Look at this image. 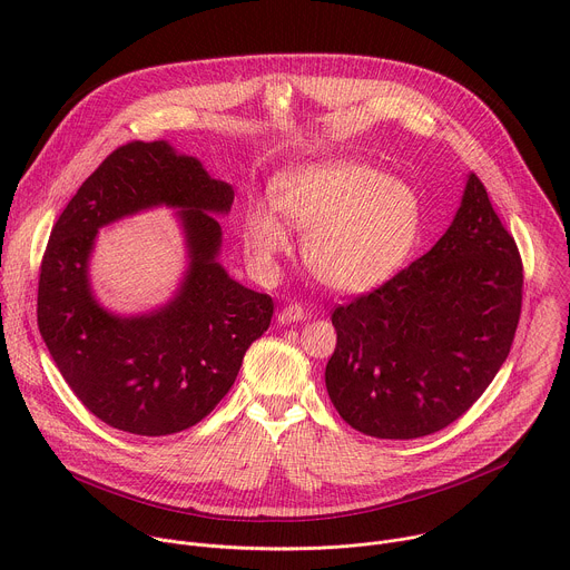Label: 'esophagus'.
<instances>
[{
  "mask_svg": "<svg viewBox=\"0 0 570 570\" xmlns=\"http://www.w3.org/2000/svg\"><path fill=\"white\" fill-rule=\"evenodd\" d=\"M306 317V311L299 304H286L279 313H277V322L279 324H291V322H299Z\"/></svg>",
  "mask_w": 570,
  "mask_h": 570,
  "instance_id": "obj_1",
  "label": "esophagus"
}]
</instances>
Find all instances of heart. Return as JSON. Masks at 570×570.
Returning a JSON list of instances; mask_svg holds the SVG:
<instances>
[{"label": "heart", "instance_id": "1", "mask_svg": "<svg viewBox=\"0 0 570 570\" xmlns=\"http://www.w3.org/2000/svg\"><path fill=\"white\" fill-rule=\"evenodd\" d=\"M271 203L306 232L302 253L308 271L343 293L372 291L392 279L424 234L417 191L350 159L308 161L277 174ZM274 210L248 205L240 225L243 246L264 273L291 248V232Z\"/></svg>", "mask_w": 570, "mask_h": 570}]
</instances>
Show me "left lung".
Listing matches in <instances>:
<instances>
[{
  "mask_svg": "<svg viewBox=\"0 0 570 570\" xmlns=\"http://www.w3.org/2000/svg\"><path fill=\"white\" fill-rule=\"evenodd\" d=\"M523 264L484 185L469 174L435 246L332 313L324 383L338 415L381 440H413L462 417L505 363Z\"/></svg>",
  "mask_w": 570,
  "mask_h": 570,
  "instance_id": "left-lung-1",
  "label": "left lung"
}]
</instances>
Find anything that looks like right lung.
I'll use <instances>...</instances> for the list:
<instances>
[{"label": "right lung", "mask_w": 570, "mask_h": 570, "mask_svg": "<svg viewBox=\"0 0 570 570\" xmlns=\"http://www.w3.org/2000/svg\"><path fill=\"white\" fill-rule=\"evenodd\" d=\"M232 185L169 141L112 150L58 216L40 266L38 327L71 392L112 429L159 438L205 420L229 392L248 347L271 327L273 299L218 264ZM155 206L179 209L190 266L177 295L117 316L89 286L101 226Z\"/></svg>", "instance_id": "right-lung-1"}]
</instances>
